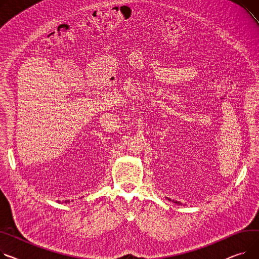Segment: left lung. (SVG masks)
<instances>
[{
	"instance_id": "1",
	"label": "left lung",
	"mask_w": 259,
	"mask_h": 259,
	"mask_svg": "<svg viewBox=\"0 0 259 259\" xmlns=\"http://www.w3.org/2000/svg\"><path fill=\"white\" fill-rule=\"evenodd\" d=\"M168 200H169V201H170V199H168ZM175 203H176V204H179V205H180V204H181V203H180V202H178V201H175Z\"/></svg>"
}]
</instances>
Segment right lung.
I'll list each match as a JSON object with an SVG mask.
<instances>
[{
	"mask_svg": "<svg viewBox=\"0 0 259 259\" xmlns=\"http://www.w3.org/2000/svg\"><path fill=\"white\" fill-rule=\"evenodd\" d=\"M66 202H70V201H64V203H66Z\"/></svg>",
	"mask_w": 259,
	"mask_h": 259,
	"instance_id": "right-lung-1",
	"label": "right lung"
}]
</instances>
